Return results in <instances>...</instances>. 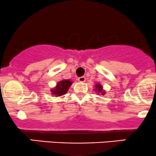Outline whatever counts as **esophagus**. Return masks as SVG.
I'll return each mask as SVG.
<instances>
[{
	"label": "esophagus",
	"mask_w": 156,
	"mask_h": 156,
	"mask_svg": "<svg viewBox=\"0 0 156 156\" xmlns=\"http://www.w3.org/2000/svg\"><path fill=\"white\" fill-rule=\"evenodd\" d=\"M78 81H79V82H85V81H86V78H85L84 76L79 77V78H78Z\"/></svg>",
	"instance_id": "1"
}]
</instances>
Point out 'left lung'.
<instances>
[{
  "mask_svg": "<svg viewBox=\"0 0 156 156\" xmlns=\"http://www.w3.org/2000/svg\"><path fill=\"white\" fill-rule=\"evenodd\" d=\"M95 87H96V89H95V90H96V92H98V93H101V96H103V95L105 94V90H103L102 87H101V85L100 84V83H96V84L95 85Z\"/></svg>",
  "mask_w": 156,
  "mask_h": 156,
  "instance_id": "left-lung-1",
  "label": "left lung"
}]
</instances>
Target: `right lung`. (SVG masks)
Here are the masks:
<instances>
[{
    "instance_id": "add662e5",
    "label": "right lung",
    "mask_w": 156,
    "mask_h": 156,
    "mask_svg": "<svg viewBox=\"0 0 156 156\" xmlns=\"http://www.w3.org/2000/svg\"><path fill=\"white\" fill-rule=\"evenodd\" d=\"M72 83H73V81L70 80H62L59 81L57 82L56 87L51 90V94L56 96H63L67 93Z\"/></svg>"
}]
</instances>
